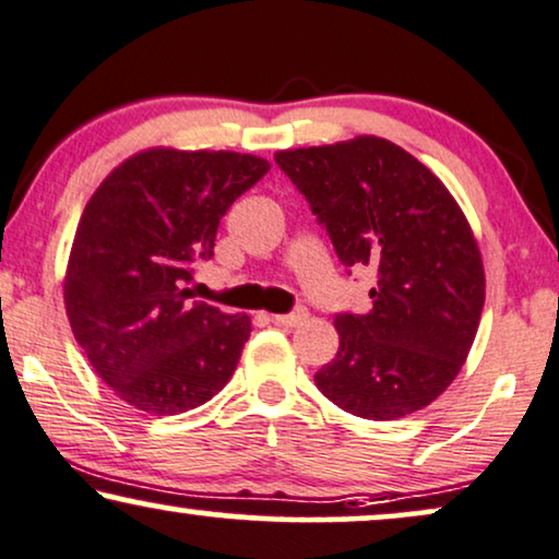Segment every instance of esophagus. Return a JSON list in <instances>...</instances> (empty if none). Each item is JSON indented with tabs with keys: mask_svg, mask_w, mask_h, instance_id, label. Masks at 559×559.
I'll use <instances>...</instances> for the list:
<instances>
[{
	"mask_svg": "<svg viewBox=\"0 0 559 559\" xmlns=\"http://www.w3.org/2000/svg\"><path fill=\"white\" fill-rule=\"evenodd\" d=\"M307 317H309V311L304 309V307H299V309L288 311V314H273L271 319H273L275 324H281V326H296V324L307 322Z\"/></svg>",
	"mask_w": 559,
	"mask_h": 559,
	"instance_id": "1",
	"label": "esophagus"
}]
</instances>
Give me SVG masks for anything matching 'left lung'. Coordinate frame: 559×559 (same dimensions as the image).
I'll list each match as a JSON object with an SVG mask.
<instances>
[{"label":"left lung","mask_w":559,"mask_h":559,"mask_svg":"<svg viewBox=\"0 0 559 559\" xmlns=\"http://www.w3.org/2000/svg\"><path fill=\"white\" fill-rule=\"evenodd\" d=\"M275 163L347 273L370 265L378 281L368 314H334L340 349L317 370V389L362 419L419 412L455 381L486 301L465 214L440 178L383 138L281 151Z\"/></svg>","instance_id":"left-lung-1"}]
</instances>
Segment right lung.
<instances>
[{"label":"right lung","instance_id":"right-lung-1","mask_svg":"<svg viewBox=\"0 0 559 559\" xmlns=\"http://www.w3.org/2000/svg\"><path fill=\"white\" fill-rule=\"evenodd\" d=\"M267 160L227 151L132 155L81 214L63 299L73 337L104 383L140 412L170 416L225 389L250 317L191 301L193 265Z\"/></svg>","mask_w":559,"mask_h":559}]
</instances>
